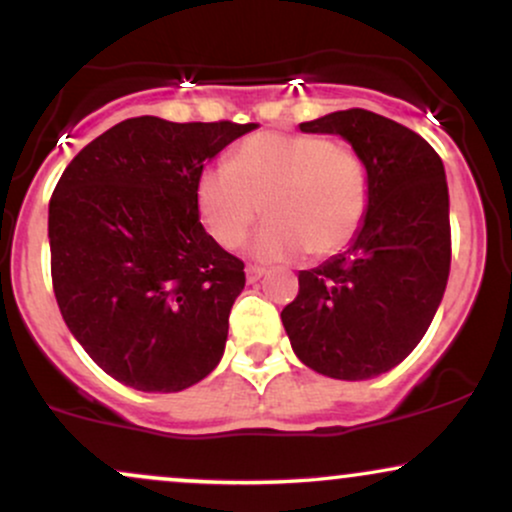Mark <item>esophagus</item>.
Wrapping results in <instances>:
<instances>
[{"label":"esophagus","mask_w":512,"mask_h":512,"mask_svg":"<svg viewBox=\"0 0 512 512\" xmlns=\"http://www.w3.org/2000/svg\"><path fill=\"white\" fill-rule=\"evenodd\" d=\"M262 276H264L262 267H248V269H245V279H248V284H255V281H260Z\"/></svg>","instance_id":"34e87169"}]
</instances>
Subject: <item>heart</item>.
Masks as SVG:
<instances>
[{
	"label": "heart",
	"mask_w": 512,
	"mask_h": 512,
	"mask_svg": "<svg viewBox=\"0 0 512 512\" xmlns=\"http://www.w3.org/2000/svg\"><path fill=\"white\" fill-rule=\"evenodd\" d=\"M366 163L346 146L317 134L257 132L233 149L228 166L197 180V209L221 248H238L262 207L269 214L252 240L257 260H289L339 252L368 214Z\"/></svg>",
	"instance_id": "1"
}]
</instances>
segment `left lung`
Instances as JSON below:
<instances>
[{
	"label": "left lung",
	"mask_w": 512,
	"mask_h": 512,
	"mask_svg": "<svg viewBox=\"0 0 512 512\" xmlns=\"http://www.w3.org/2000/svg\"><path fill=\"white\" fill-rule=\"evenodd\" d=\"M305 134H339L366 163L368 214L346 252L298 272V296L281 310L293 354L315 373L368 380L421 342L450 274V199L433 146L370 110L301 122Z\"/></svg>",
	"instance_id": "1"
}]
</instances>
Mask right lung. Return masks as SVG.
<instances>
[{
    "label": "right lung",
    "instance_id": "right-lung-1",
    "mask_svg": "<svg viewBox=\"0 0 512 512\" xmlns=\"http://www.w3.org/2000/svg\"><path fill=\"white\" fill-rule=\"evenodd\" d=\"M255 127L132 117L64 168L48 214L52 289L117 383L180 392L219 366L245 264L204 231L197 180Z\"/></svg>",
    "mask_w": 512,
    "mask_h": 512
}]
</instances>
